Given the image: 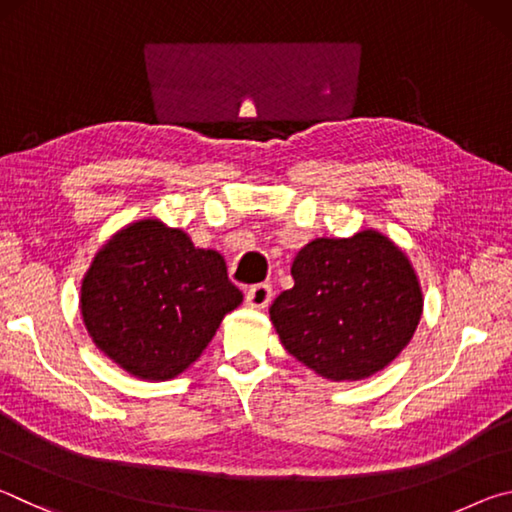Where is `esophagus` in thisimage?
Masks as SVG:
<instances>
[{"label":"esophagus","instance_id":"34e87169","mask_svg":"<svg viewBox=\"0 0 512 512\" xmlns=\"http://www.w3.org/2000/svg\"><path fill=\"white\" fill-rule=\"evenodd\" d=\"M271 300H273L271 284H255V287H250L246 293L248 307H253V309H266L268 305H271Z\"/></svg>","mask_w":512,"mask_h":512}]
</instances>
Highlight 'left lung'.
Instances as JSON below:
<instances>
[{"label": "left lung", "mask_w": 512, "mask_h": 512, "mask_svg": "<svg viewBox=\"0 0 512 512\" xmlns=\"http://www.w3.org/2000/svg\"><path fill=\"white\" fill-rule=\"evenodd\" d=\"M293 289L268 309L284 350L329 381H359L397 359L422 316L415 268L393 239L361 230L298 250Z\"/></svg>", "instance_id": "1"}]
</instances>
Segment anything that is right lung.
<instances>
[{"label":"right lung","mask_w":512,"mask_h":512,"mask_svg":"<svg viewBox=\"0 0 512 512\" xmlns=\"http://www.w3.org/2000/svg\"><path fill=\"white\" fill-rule=\"evenodd\" d=\"M241 300L225 259L160 219L115 232L81 282V316L92 343L146 381L185 372Z\"/></svg>","instance_id":"obj_1"}]
</instances>
